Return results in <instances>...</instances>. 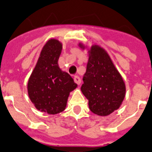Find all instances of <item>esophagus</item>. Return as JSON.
I'll return each mask as SVG.
<instances>
[{"mask_svg": "<svg viewBox=\"0 0 152 152\" xmlns=\"http://www.w3.org/2000/svg\"><path fill=\"white\" fill-rule=\"evenodd\" d=\"M74 82H75V83H77L78 85H79L80 83H81V79H80V78L78 77V75L74 76Z\"/></svg>", "mask_w": 152, "mask_h": 152, "instance_id": "34e87169", "label": "esophagus"}]
</instances>
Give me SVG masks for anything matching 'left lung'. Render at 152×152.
Returning a JSON list of instances; mask_svg holds the SVG:
<instances>
[{
  "label": "left lung",
  "mask_w": 152,
  "mask_h": 152,
  "mask_svg": "<svg viewBox=\"0 0 152 152\" xmlns=\"http://www.w3.org/2000/svg\"><path fill=\"white\" fill-rule=\"evenodd\" d=\"M78 47L88 53L82 92L88 100L91 112L108 116L122 105L125 97V83L103 47L96 44L88 47L83 42H78Z\"/></svg>",
  "instance_id": "left-lung-1"
}]
</instances>
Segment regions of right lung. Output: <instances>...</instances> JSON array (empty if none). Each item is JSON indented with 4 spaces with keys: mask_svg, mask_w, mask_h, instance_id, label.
<instances>
[{
    "mask_svg": "<svg viewBox=\"0 0 152 152\" xmlns=\"http://www.w3.org/2000/svg\"><path fill=\"white\" fill-rule=\"evenodd\" d=\"M63 44L56 38L45 43L28 82V94L37 110L48 115L64 111L71 91L78 85L61 70L58 60Z\"/></svg>",
    "mask_w": 152,
    "mask_h": 152,
    "instance_id": "obj_1",
    "label": "right lung"
}]
</instances>
